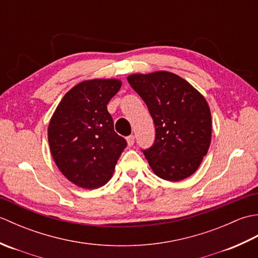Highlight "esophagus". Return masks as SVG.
<instances>
[{
  "instance_id": "obj_1",
  "label": "esophagus",
  "mask_w": 258,
  "mask_h": 258,
  "mask_svg": "<svg viewBox=\"0 0 258 258\" xmlns=\"http://www.w3.org/2000/svg\"><path fill=\"white\" fill-rule=\"evenodd\" d=\"M126 141H127V145H128V146H133V145H134V142H135L134 135L127 136V138H126Z\"/></svg>"
}]
</instances>
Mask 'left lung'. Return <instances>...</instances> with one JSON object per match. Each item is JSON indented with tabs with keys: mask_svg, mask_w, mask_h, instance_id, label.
<instances>
[{
	"mask_svg": "<svg viewBox=\"0 0 258 258\" xmlns=\"http://www.w3.org/2000/svg\"><path fill=\"white\" fill-rule=\"evenodd\" d=\"M127 81L143 98L155 125L154 143L143 150L153 172L171 182L190 176L211 144V111L204 96L165 71L133 74Z\"/></svg>",
	"mask_w": 258,
	"mask_h": 258,
	"instance_id": "obj_1",
	"label": "left lung"
}]
</instances>
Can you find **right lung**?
I'll list each match as a JSON object with an SVG mask.
<instances>
[{
	"mask_svg": "<svg viewBox=\"0 0 258 258\" xmlns=\"http://www.w3.org/2000/svg\"><path fill=\"white\" fill-rule=\"evenodd\" d=\"M120 86L122 82L115 79L81 82L64 95L48 124L54 162L82 188L105 185L127 145L114 131L106 106Z\"/></svg>",
	"mask_w": 258,
	"mask_h": 258,
	"instance_id": "right-lung-1",
	"label": "right lung"
}]
</instances>
